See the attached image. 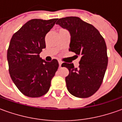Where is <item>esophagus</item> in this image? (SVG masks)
I'll return each mask as SVG.
<instances>
[{
    "mask_svg": "<svg viewBox=\"0 0 122 122\" xmlns=\"http://www.w3.org/2000/svg\"><path fill=\"white\" fill-rule=\"evenodd\" d=\"M58 63H59V66H60V67H61V65H62V62L61 61H60V60H59Z\"/></svg>",
    "mask_w": 122,
    "mask_h": 122,
    "instance_id": "obj_1",
    "label": "esophagus"
}]
</instances>
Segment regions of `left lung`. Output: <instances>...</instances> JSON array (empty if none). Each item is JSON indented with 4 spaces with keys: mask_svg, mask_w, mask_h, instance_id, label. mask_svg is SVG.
Listing matches in <instances>:
<instances>
[{
    "mask_svg": "<svg viewBox=\"0 0 122 122\" xmlns=\"http://www.w3.org/2000/svg\"><path fill=\"white\" fill-rule=\"evenodd\" d=\"M56 24L70 33L69 51L81 56L78 68L73 63L62 64L69 71L67 90L75 97H90L101 86L108 64L105 39L94 26L78 17L60 18Z\"/></svg>",
    "mask_w": 122,
    "mask_h": 122,
    "instance_id": "1",
    "label": "left lung"
}]
</instances>
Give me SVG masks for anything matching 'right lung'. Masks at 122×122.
<instances>
[{
	"instance_id": "1",
	"label": "right lung",
	"mask_w": 122,
	"mask_h": 122,
	"mask_svg": "<svg viewBox=\"0 0 122 122\" xmlns=\"http://www.w3.org/2000/svg\"><path fill=\"white\" fill-rule=\"evenodd\" d=\"M56 20H31L11 39L7 50L9 71L13 82L25 96L36 98L45 94L58 68L57 60L48 62L39 55L46 47L45 35Z\"/></svg>"
}]
</instances>
